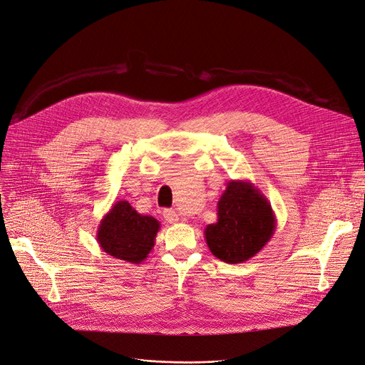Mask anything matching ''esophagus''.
I'll list each match as a JSON object with an SVG mask.
<instances>
[{
	"mask_svg": "<svg viewBox=\"0 0 365 365\" xmlns=\"http://www.w3.org/2000/svg\"><path fill=\"white\" fill-rule=\"evenodd\" d=\"M163 217H164V220L168 221V222H170V224H176V222H179V214L175 211V210H164L163 211Z\"/></svg>",
	"mask_w": 365,
	"mask_h": 365,
	"instance_id": "esophagus-1",
	"label": "esophagus"
}]
</instances>
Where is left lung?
I'll use <instances>...</instances> for the list:
<instances>
[{
	"label": "left lung",
	"instance_id": "obj_1",
	"mask_svg": "<svg viewBox=\"0 0 365 365\" xmlns=\"http://www.w3.org/2000/svg\"><path fill=\"white\" fill-rule=\"evenodd\" d=\"M277 220L268 197L249 180H231L217 204V222L205 227L211 253L225 263H243L272 239Z\"/></svg>",
	"mask_w": 365,
	"mask_h": 365
}]
</instances>
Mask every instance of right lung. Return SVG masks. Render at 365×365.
Masks as SVG:
<instances>
[{"label": "right lung", "instance_id": "obj_1", "mask_svg": "<svg viewBox=\"0 0 365 365\" xmlns=\"http://www.w3.org/2000/svg\"><path fill=\"white\" fill-rule=\"evenodd\" d=\"M160 222L154 217L137 212L128 201H118L98 224L96 237L108 255L141 263L153 250Z\"/></svg>", "mask_w": 365, "mask_h": 365}]
</instances>
